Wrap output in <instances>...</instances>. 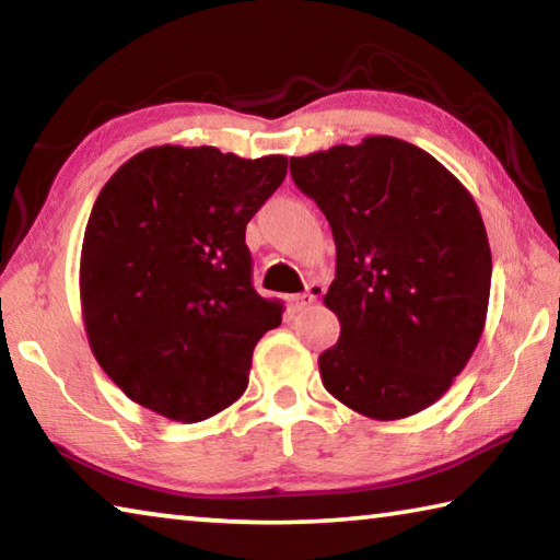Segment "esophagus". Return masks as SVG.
<instances>
[{
	"label": "esophagus",
	"instance_id": "obj_1",
	"mask_svg": "<svg viewBox=\"0 0 560 560\" xmlns=\"http://www.w3.org/2000/svg\"><path fill=\"white\" fill-rule=\"evenodd\" d=\"M318 293H320L318 287H311L308 291H303V293H293V296L289 299L291 311H303L306 306H311V303L318 299Z\"/></svg>",
	"mask_w": 560,
	"mask_h": 560
}]
</instances>
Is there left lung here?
Instances as JSON below:
<instances>
[{
	"instance_id": "left-lung-1",
	"label": "left lung",
	"mask_w": 560,
	"mask_h": 560,
	"mask_svg": "<svg viewBox=\"0 0 560 560\" xmlns=\"http://www.w3.org/2000/svg\"><path fill=\"white\" fill-rule=\"evenodd\" d=\"M291 177L326 214L340 320L318 355L326 390L373 420H402L450 390L485 330L491 252L457 177L400 138L291 158Z\"/></svg>"
}]
</instances>
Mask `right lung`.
I'll list each match as a JSON object with an SVG mask.
<instances>
[{"mask_svg": "<svg viewBox=\"0 0 560 560\" xmlns=\"http://www.w3.org/2000/svg\"><path fill=\"white\" fill-rule=\"evenodd\" d=\"M287 163L160 145L101 189L81 249L83 326L132 402L200 422L246 390L254 346L283 306L254 291L244 234Z\"/></svg>", "mask_w": 560, "mask_h": 560, "instance_id": "right-lung-1", "label": "right lung"}]
</instances>
